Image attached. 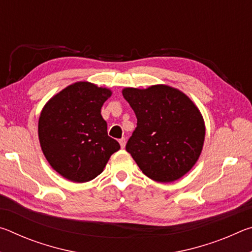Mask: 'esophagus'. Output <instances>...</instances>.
Returning <instances> with one entry per match:
<instances>
[{
    "mask_svg": "<svg viewBox=\"0 0 252 252\" xmlns=\"http://www.w3.org/2000/svg\"><path fill=\"white\" fill-rule=\"evenodd\" d=\"M119 143H120V146H121L122 149H125V147H126V138H122V139L119 140Z\"/></svg>",
    "mask_w": 252,
    "mask_h": 252,
    "instance_id": "obj_1",
    "label": "esophagus"
}]
</instances>
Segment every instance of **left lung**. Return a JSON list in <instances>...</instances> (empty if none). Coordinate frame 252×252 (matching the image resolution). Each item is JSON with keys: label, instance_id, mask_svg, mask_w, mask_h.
<instances>
[{"label": "left lung", "instance_id": "8db88e82", "mask_svg": "<svg viewBox=\"0 0 252 252\" xmlns=\"http://www.w3.org/2000/svg\"><path fill=\"white\" fill-rule=\"evenodd\" d=\"M123 97L138 119L126 151L157 182H172L192 169L201 155L206 126L194 102L165 84L125 88Z\"/></svg>", "mask_w": 252, "mask_h": 252}]
</instances>
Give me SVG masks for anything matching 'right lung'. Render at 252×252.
I'll return each instance as SVG.
<instances>
[{"label": "right lung", "instance_id": "1", "mask_svg": "<svg viewBox=\"0 0 252 252\" xmlns=\"http://www.w3.org/2000/svg\"><path fill=\"white\" fill-rule=\"evenodd\" d=\"M109 88L88 81L72 83L53 95L37 125L42 152L51 167L72 182H88L105 168L120 144L108 135L101 108Z\"/></svg>", "mask_w": 252, "mask_h": 252}]
</instances>
